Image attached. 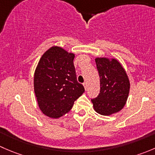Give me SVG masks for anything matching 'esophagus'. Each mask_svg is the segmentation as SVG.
I'll return each mask as SVG.
<instances>
[{
    "instance_id": "1",
    "label": "esophagus",
    "mask_w": 155,
    "mask_h": 155,
    "mask_svg": "<svg viewBox=\"0 0 155 155\" xmlns=\"http://www.w3.org/2000/svg\"><path fill=\"white\" fill-rule=\"evenodd\" d=\"M83 85H84V87H85V90H87V82H85V83H83Z\"/></svg>"
}]
</instances>
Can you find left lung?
<instances>
[{"mask_svg":"<svg viewBox=\"0 0 155 155\" xmlns=\"http://www.w3.org/2000/svg\"><path fill=\"white\" fill-rule=\"evenodd\" d=\"M100 76L101 91L91 99L94 109L103 115H110L123 109L130 91V81L122 65L115 58H95Z\"/></svg>","mask_w":155,"mask_h":155,"instance_id":"left-lung-1","label":"left lung"}]
</instances>
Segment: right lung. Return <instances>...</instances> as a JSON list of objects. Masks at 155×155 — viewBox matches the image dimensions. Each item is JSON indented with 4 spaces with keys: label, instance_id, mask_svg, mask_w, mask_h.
I'll use <instances>...</instances> for the list:
<instances>
[{
    "label": "right lung",
    "instance_id": "add662e5",
    "mask_svg": "<svg viewBox=\"0 0 155 155\" xmlns=\"http://www.w3.org/2000/svg\"><path fill=\"white\" fill-rule=\"evenodd\" d=\"M75 54L52 46L42 55L34 72V87L38 106L51 118L63 116L85 91L76 79Z\"/></svg>",
    "mask_w": 155,
    "mask_h": 155
}]
</instances>
